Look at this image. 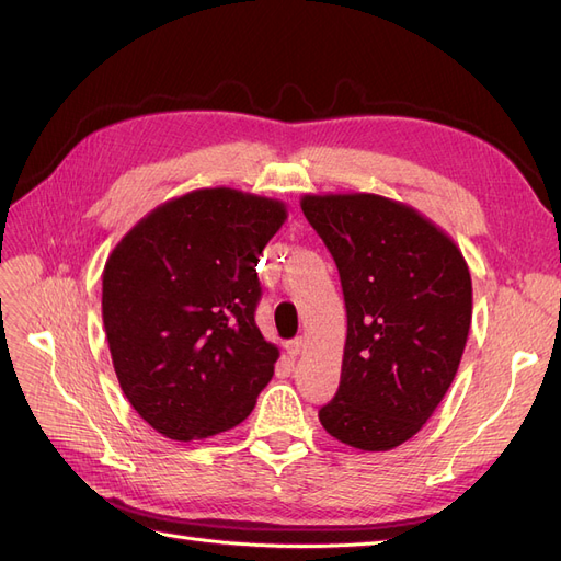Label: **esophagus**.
<instances>
[{
  "label": "esophagus",
  "instance_id": "1",
  "mask_svg": "<svg viewBox=\"0 0 561 561\" xmlns=\"http://www.w3.org/2000/svg\"><path fill=\"white\" fill-rule=\"evenodd\" d=\"M304 348V339L297 336V339H290V342H285V353L290 355V358H297V355L301 353Z\"/></svg>",
  "mask_w": 561,
  "mask_h": 561
}]
</instances>
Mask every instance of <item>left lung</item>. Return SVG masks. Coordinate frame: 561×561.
<instances>
[{
  "instance_id": "1",
  "label": "left lung",
  "mask_w": 561,
  "mask_h": 561,
  "mask_svg": "<svg viewBox=\"0 0 561 561\" xmlns=\"http://www.w3.org/2000/svg\"><path fill=\"white\" fill-rule=\"evenodd\" d=\"M301 210L334 257L348 320L342 381L318 419L353 449H396L456 377L472 318L468 264L443 229L393 198L307 194Z\"/></svg>"
}]
</instances>
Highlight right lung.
<instances>
[{
    "instance_id": "1",
    "label": "right lung",
    "mask_w": 561,
    "mask_h": 561,
    "mask_svg": "<svg viewBox=\"0 0 561 561\" xmlns=\"http://www.w3.org/2000/svg\"><path fill=\"white\" fill-rule=\"evenodd\" d=\"M283 201L229 186L161 203L112 250L103 322L118 386L151 428L190 443L252 412L278 348L254 325Z\"/></svg>"
}]
</instances>
